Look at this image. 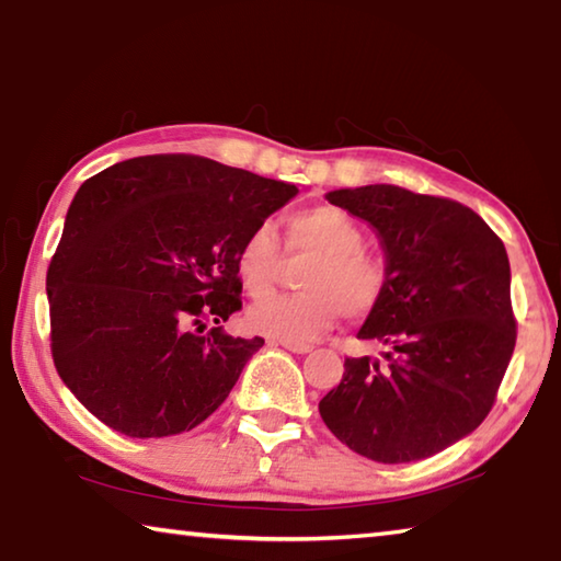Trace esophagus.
<instances>
[{
  "mask_svg": "<svg viewBox=\"0 0 561 561\" xmlns=\"http://www.w3.org/2000/svg\"><path fill=\"white\" fill-rule=\"evenodd\" d=\"M272 344L284 346L287 351H291V354H309V351H311L309 344H289V341H272Z\"/></svg>",
  "mask_w": 561,
  "mask_h": 561,
  "instance_id": "esophagus-1",
  "label": "esophagus"
}]
</instances>
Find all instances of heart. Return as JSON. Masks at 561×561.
Here are the masks:
<instances>
[{"label": "heart", "mask_w": 561, "mask_h": 561, "mask_svg": "<svg viewBox=\"0 0 561 561\" xmlns=\"http://www.w3.org/2000/svg\"><path fill=\"white\" fill-rule=\"evenodd\" d=\"M366 237L348 213L334 205H317L291 213L284 220L287 254H311L299 274L304 291L270 297L254 304L247 324L264 336L307 344L334 324L366 319L386 291L383 262L364 247ZM282 250L270 222L252 227L237 247L234 270L242 289L260 299L279 277Z\"/></svg>", "instance_id": "b5f03b06"}]
</instances>
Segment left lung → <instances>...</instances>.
Returning a JSON list of instances; mask_svg holds the SVG:
<instances>
[{"mask_svg": "<svg viewBox=\"0 0 561 561\" xmlns=\"http://www.w3.org/2000/svg\"><path fill=\"white\" fill-rule=\"evenodd\" d=\"M327 197L376 227L388 264L383 297L358 331L383 354L346 358L319 413L368 460L431 458L485 421L515 351L505 244L450 197L398 185Z\"/></svg>", "mask_w": 561, "mask_h": 561, "instance_id": "left-lung-1", "label": "left lung"}]
</instances>
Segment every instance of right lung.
Returning <instances> with one entry per match:
<instances>
[{"label": "right lung", "instance_id": "obj_1", "mask_svg": "<svg viewBox=\"0 0 561 561\" xmlns=\"http://www.w3.org/2000/svg\"><path fill=\"white\" fill-rule=\"evenodd\" d=\"M297 193L187 153L123 160L79 187L46 272L51 358L101 423L165 438L222 405L264 344L217 327L242 309L237 247Z\"/></svg>", "mask_w": 561, "mask_h": 561}]
</instances>
